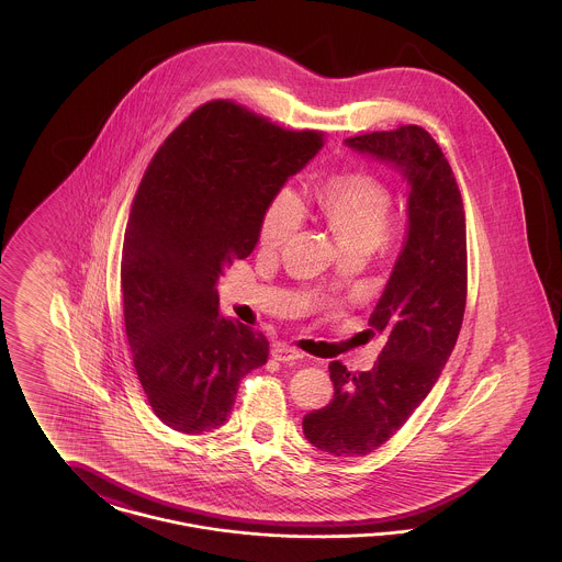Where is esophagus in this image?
<instances>
[{
    "label": "esophagus",
    "instance_id": "1",
    "mask_svg": "<svg viewBox=\"0 0 562 562\" xmlns=\"http://www.w3.org/2000/svg\"><path fill=\"white\" fill-rule=\"evenodd\" d=\"M271 356H273L276 360H280V362H296V360H303V351L291 348V346H286V344H276V346L271 348Z\"/></svg>",
    "mask_w": 562,
    "mask_h": 562
}]
</instances>
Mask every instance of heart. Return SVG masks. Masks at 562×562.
I'll return each mask as SVG.
<instances>
[{"label": "heart", "instance_id": "1", "mask_svg": "<svg viewBox=\"0 0 562 562\" xmlns=\"http://www.w3.org/2000/svg\"><path fill=\"white\" fill-rule=\"evenodd\" d=\"M318 206L330 227L349 248L373 250L387 238L394 198L390 189L367 172H344L326 179L318 189ZM303 202L291 188H282L271 200L261 223V241L280 248L303 225Z\"/></svg>", "mask_w": 562, "mask_h": 562}]
</instances>
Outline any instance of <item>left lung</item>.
<instances>
[{"label":"left lung","mask_w":562,"mask_h":562,"mask_svg":"<svg viewBox=\"0 0 562 562\" xmlns=\"http://www.w3.org/2000/svg\"><path fill=\"white\" fill-rule=\"evenodd\" d=\"M346 145L387 161L408 186V229L385 291L369 318L381 349L371 371L328 364L335 396L303 417L324 453L362 457L387 442L426 401L453 351L468 293L465 213L453 170L422 126L360 134Z\"/></svg>","instance_id":"obj_1"}]
</instances>
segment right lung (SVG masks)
Instances as JSON below:
<instances>
[{"instance_id":"add662e5","label":"right lung","mask_w":562,"mask_h":562,"mask_svg":"<svg viewBox=\"0 0 562 562\" xmlns=\"http://www.w3.org/2000/svg\"><path fill=\"white\" fill-rule=\"evenodd\" d=\"M324 145L211 101L170 134L134 195L120 282L143 392L183 434L223 426L244 374L268 362L263 333L218 314L216 280L259 240L269 200Z\"/></svg>"}]
</instances>
